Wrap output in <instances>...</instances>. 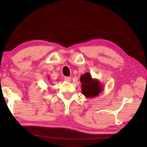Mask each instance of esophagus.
<instances>
[{"mask_svg":"<svg viewBox=\"0 0 147 147\" xmlns=\"http://www.w3.org/2000/svg\"><path fill=\"white\" fill-rule=\"evenodd\" d=\"M64 80L66 82H69L71 81V77H69V76H65L64 78Z\"/></svg>","mask_w":147,"mask_h":147,"instance_id":"1","label":"esophagus"}]
</instances>
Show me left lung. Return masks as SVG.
Returning a JSON list of instances; mask_svg holds the SVG:
<instances>
[{
  "instance_id": "left-lung-1",
  "label": "left lung",
  "mask_w": 147,
  "mask_h": 147,
  "mask_svg": "<svg viewBox=\"0 0 147 147\" xmlns=\"http://www.w3.org/2000/svg\"><path fill=\"white\" fill-rule=\"evenodd\" d=\"M82 93L86 98H93L98 96L103 90V85L96 78H93L88 73L80 77Z\"/></svg>"
}]
</instances>
